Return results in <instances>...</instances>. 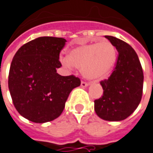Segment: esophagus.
<instances>
[{
  "mask_svg": "<svg viewBox=\"0 0 153 153\" xmlns=\"http://www.w3.org/2000/svg\"><path fill=\"white\" fill-rule=\"evenodd\" d=\"M88 85V84L87 82H84V81H82V82H81V86H82V87H87Z\"/></svg>",
  "mask_w": 153,
  "mask_h": 153,
  "instance_id": "34e87169",
  "label": "esophagus"
}]
</instances>
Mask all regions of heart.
I'll return each instance as SVG.
<instances>
[{
  "label": "heart",
  "mask_w": 153,
  "mask_h": 153,
  "mask_svg": "<svg viewBox=\"0 0 153 153\" xmlns=\"http://www.w3.org/2000/svg\"><path fill=\"white\" fill-rule=\"evenodd\" d=\"M116 59V48L108 40L82 45L67 54L69 65L82 69L83 74L89 79H99L108 74Z\"/></svg>",
  "instance_id": "b5f03b06"
}]
</instances>
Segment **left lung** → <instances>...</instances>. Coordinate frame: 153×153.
<instances>
[{
	"instance_id": "obj_1",
	"label": "left lung",
	"mask_w": 153,
	"mask_h": 153,
	"mask_svg": "<svg viewBox=\"0 0 153 153\" xmlns=\"http://www.w3.org/2000/svg\"><path fill=\"white\" fill-rule=\"evenodd\" d=\"M116 47L117 54L113 73L100 81L101 98L94 100L95 113L106 121H121L135 111L143 96V71L136 51L116 37L105 36Z\"/></svg>"
}]
</instances>
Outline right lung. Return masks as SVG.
<instances>
[{
    "mask_svg": "<svg viewBox=\"0 0 153 153\" xmlns=\"http://www.w3.org/2000/svg\"><path fill=\"white\" fill-rule=\"evenodd\" d=\"M64 38L44 36L25 44L10 64L8 87L16 109L34 123L54 120L62 114L70 92L79 86V78L61 76L59 53Z\"/></svg>",
    "mask_w": 153,
    "mask_h": 153,
    "instance_id": "right-lung-1",
    "label": "right lung"
}]
</instances>
